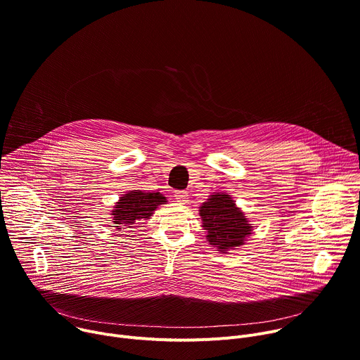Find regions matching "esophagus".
I'll return each instance as SVG.
<instances>
[{"label": "esophagus", "mask_w": 360, "mask_h": 360, "mask_svg": "<svg viewBox=\"0 0 360 360\" xmlns=\"http://www.w3.org/2000/svg\"><path fill=\"white\" fill-rule=\"evenodd\" d=\"M175 199L179 203H186L188 202V192L186 191H176L175 192Z\"/></svg>", "instance_id": "obj_1"}]
</instances>
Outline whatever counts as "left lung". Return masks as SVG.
<instances>
[{
  "mask_svg": "<svg viewBox=\"0 0 360 360\" xmlns=\"http://www.w3.org/2000/svg\"><path fill=\"white\" fill-rule=\"evenodd\" d=\"M202 226L208 232L207 239L221 252L238 248L252 233V225L235 200L225 192H214L199 208Z\"/></svg>",
  "mask_w": 360,
  "mask_h": 360,
  "instance_id": "obj_1",
  "label": "left lung"
}]
</instances>
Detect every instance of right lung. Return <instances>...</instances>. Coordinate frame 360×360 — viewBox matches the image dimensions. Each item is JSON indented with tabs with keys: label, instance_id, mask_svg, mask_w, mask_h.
<instances>
[{
	"label": "right lung",
	"instance_id": "obj_1",
	"mask_svg": "<svg viewBox=\"0 0 360 360\" xmlns=\"http://www.w3.org/2000/svg\"><path fill=\"white\" fill-rule=\"evenodd\" d=\"M167 198L161 192L129 191L115 205L112 210V222L118 231L126 228H136L143 219H149L160 205L165 203Z\"/></svg>",
	"mask_w": 360,
	"mask_h": 360
}]
</instances>
